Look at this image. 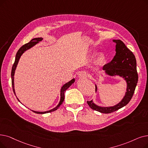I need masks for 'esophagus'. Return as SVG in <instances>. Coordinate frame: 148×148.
I'll return each instance as SVG.
<instances>
[{
    "label": "esophagus",
    "mask_w": 148,
    "mask_h": 148,
    "mask_svg": "<svg viewBox=\"0 0 148 148\" xmlns=\"http://www.w3.org/2000/svg\"><path fill=\"white\" fill-rule=\"evenodd\" d=\"M87 76H88V74L85 71H81V72H80V73L79 74V77L80 79H86Z\"/></svg>",
    "instance_id": "34e87169"
}]
</instances>
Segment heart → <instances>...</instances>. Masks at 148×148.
Returning a JSON list of instances; mask_svg holds the SVG:
<instances>
[{"label": "heart", "instance_id": "heart-1", "mask_svg": "<svg viewBox=\"0 0 148 148\" xmlns=\"http://www.w3.org/2000/svg\"><path fill=\"white\" fill-rule=\"evenodd\" d=\"M105 59V54L103 53H99L94 57L92 59V63L95 65H99L104 62Z\"/></svg>", "mask_w": 148, "mask_h": 148}]
</instances>
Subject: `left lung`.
Wrapping results in <instances>:
<instances>
[{
    "label": "left lung",
    "mask_w": 148,
    "mask_h": 148,
    "mask_svg": "<svg viewBox=\"0 0 148 148\" xmlns=\"http://www.w3.org/2000/svg\"><path fill=\"white\" fill-rule=\"evenodd\" d=\"M115 43V55L113 59L103 66V70L106 74L110 76L119 75L126 82V91L123 98L113 106L103 107L95 104L92 100L87 101L92 110L101 113H111L126 106L131 100L138 82L137 62L135 56L120 40H113ZM97 87L95 84V92Z\"/></svg>",
    "instance_id": "obj_1"
}]
</instances>
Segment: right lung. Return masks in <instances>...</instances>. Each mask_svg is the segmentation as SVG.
I'll use <instances>...</instances> for the list:
<instances>
[{
  "mask_svg": "<svg viewBox=\"0 0 148 148\" xmlns=\"http://www.w3.org/2000/svg\"><path fill=\"white\" fill-rule=\"evenodd\" d=\"M43 38L42 37H37V38H34L33 39H32L29 42L25 44L24 45H23L20 49H19L17 51V53L16 54V59H15V61L14 63L12 65V70H11V82H12V89H13V91L14 94L16 95V92H15V89H14V73H15V71L17 67V65L18 64V62L19 61V59H20L21 56L23 54V53L24 52H25L27 50L30 49L31 48H32L33 47H34V45H36V44H37L39 42L42 41ZM75 82V79H72L71 80H70L69 82L66 83L65 84H64L62 87L60 89V101L59 103V104L57 105L55 108H54L52 110H51L49 111H44V112H38V111H33L34 112L36 113V114H46V113H48V112H53L56 110H57L58 109L60 106L62 104L63 101H64V99H65V92L66 91V90L71 86L72 84L74 83ZM17 100L20 101L18 99V98H17ZM21 102V101H20Z\"/></svg>",
  "mask_w": 148,
  "mask_h": 148,
  "instance_id": "right-lung-1",
  "label": "right lung"
}]
</instances>
